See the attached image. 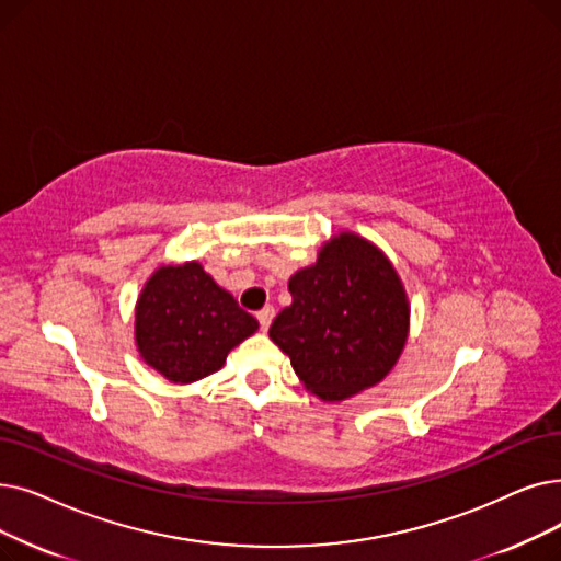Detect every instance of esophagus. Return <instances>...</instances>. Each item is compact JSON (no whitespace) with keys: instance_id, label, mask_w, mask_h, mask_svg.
<instances>
[{"instance_id":"34e87169","label":"esophagus","mask_w":561,"mask_h":561,"mask_svg":"<svg viewBox=\"0 0 561 561\" xmlns=\"http://www.w3.org/2000/svg\"><path fill=\"white\" fill-rule=\"evenodd\" d=\"M273 316H275V307H263L261 311H256V319H259V323H261V330L265 332L267 328H271V321H273Z\"/></svg>"}]
</instances>
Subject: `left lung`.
Segmentation results:
<instances>
[{
  "label": "left lung",
  "instance_id": "1",
  "mask_svg": "<svg viewBox=\"0 0 561 561\" xmlns=\"http://www.w3.org/2000/svg\"><path fill=\"white\" fill-rule=\"evenodd\" d=\"M288 290L294 302L267 334L311 394L344 401L392 371L408 341L410 305L374 242L341 231L288 279Z\"/></svg>",
  "mask_w": 561,
  "mask_h": 561
}]
</instances>
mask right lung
Returning <instances> with one entry per match:
<instances>
[{
    "label": "right lung",
    "mask_w": 561,
    "mask_h": 561,
    "mask_svg": "<svg viewBox=\"0 0 561 561\" xmlns=\"http://www.w3.org/2000/svg\"><path fill=\"white\" fill-rule=\"evenodd\" d=\"M256 330L254 316L240 309L197 261L160 265L135 307L141 359L179 385L222 369L229 351Z\"/></svg>",
    "instance_id": "add662e5"
}]
</instances>
